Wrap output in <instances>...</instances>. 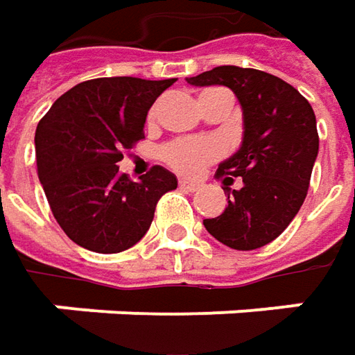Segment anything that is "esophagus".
<instances>
[{
  "mask_svg": "<svg viewBox=\"0 0 355 355\" xmlns=\"http://www.w3.org/2000/svg\"><path fill=\"white\" fill-rule=\"evenodd\" d=\"M180 187L185 191H198L201 184L199 182H187V180H180Z\"/></svg>",
  "mask_w": 355,
  "mask_h": 355,
  "instance_id": "obj_1",
  "label": "esophagus"
}]
</instances>
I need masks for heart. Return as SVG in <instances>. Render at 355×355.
Masks as SVG:
<instances>
[{
	"label": "heart",
	"mask_w": 355,
	"mask_h": 355,
	"mask_svg": "<svg viewBox=\"0 0 355 355\" xmlns=\"http://www.w3.org/2000/svg\"><path fill=\"white\" fill-rule=\"evenodd\" d=\"M225 152L217 138H178L162 148V159L184 175H198Z\"/></svg>",
	"instance_id": "1"
}]
</instances>
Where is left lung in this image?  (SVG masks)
I'll list each match as a JSON object with an SVG mask.
<instances>
[{"instance_id": "left-lung-1", "label": "left lung", "mask_w": 355, "mask_h": 355, "mask_svg": "<svg viewBox=\"0 0 355 355\" xmlns=\"http://www.w3.org/2000/svg\"><path fill=\"white\" fill-rule=\"evenodd\" d=\"M193 87L223 85L243 108V144L219 164L225 211L203 219L219 243L237 251L265 247L291 225L302 207L318 156L316 116L306 98L282 78L233 64L187 78ZM243 180L241 190L228 185Z\"/></svg>"}]
</instances>
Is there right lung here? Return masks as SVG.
<instances>
[{"mask_svg": "<svg viewBox=\"0 0 355 355\" xmlns=\"http://www.w3.org/2000/svg\"><path fill=\"white\" fill-rule=\"evenodd\" d=\"M175 78H92L59 96L35 132L37 173L67 237L103 254L134 247L152 225L157 199L178 187L154 166L140 182L120 173L122 152L144 138L150 106Z\"/></svg>", "mask_w": 355, "mask_h": 355, "instance_id": "add662e5", "label": "right lung"}]
</instances>
